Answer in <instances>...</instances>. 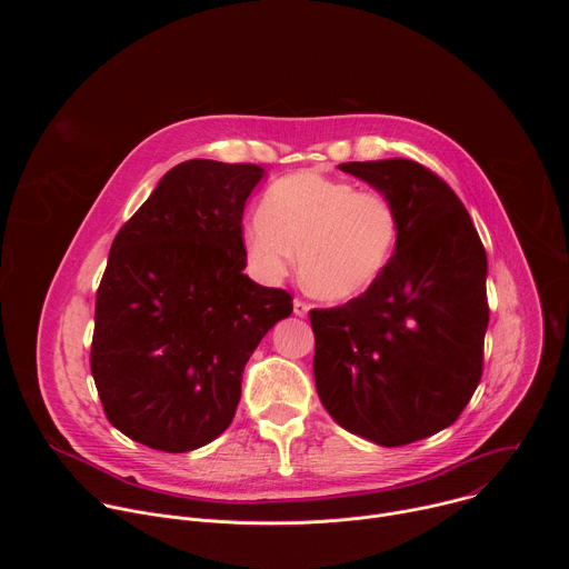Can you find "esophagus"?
Returning a JSON list of instances; mask_svg holds the SVG:
<instances>
[{"label": "esophagus", "instance_id": "34e87169", "mask_svg": "<svg viewBox=\"0 0 569 569\" xmlns=\"http://www.w3.org/2000/svg\"><path fill=\"white\" fill-rule=\"evenodd\" d=\"M292 310H295L297 317H306L308 310H310V303L303 301V299H295V301H292Z\"/></svg>", "mask_w": 569, "mask_h": 569}]
</instances>
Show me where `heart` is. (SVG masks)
Returning <instances> with one entry per match:
<instances>
[{"mask_svg": "<svg viewBox=\"0 0 569 569\" xmlns=\"http://www.w3.org/2000/svg\"><path fill=\"white\" fill-rule=\"evenodd\" d=\"M398 229V209L382 191L299 171L266 191L261 216L246 227V252L268 279L283 277L299 252L303 286L321 299L345 301L382 274Z\"/></svg>", "mask_w": 569, "mask_h": 569, "instance_id": "1", "label": "heart"}]
</instances>
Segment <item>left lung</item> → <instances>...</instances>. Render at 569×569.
<instances>
[{"mask_svg": "<svg viewBox=\"0 0 569 569\" xmlns=\"http://www.w3.org/2000/svg\"><path fill=\"white\" fill-rule=\"evenodd\" d=\"M400 216L393 257L360 297L312 308L315 385L345 430L396 448L452 426L489 327L486 252L457 193L412 159L349 161Z\"/></svg>", "mask_w": 569, "mask_h": 569, "instance_id": "left-lung-1", "label": "left lung"}]
</instances>
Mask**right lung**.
I'll list each match as a JSON object with an SVG mask.
<instances>
[{
	"instance_id": "right-lung-1",
	"label": "right lung",
	"mask_w": 569,
	"mask_h": 569,
	"mask_svg": "<svg viewBox=\"0 0 569 569\" xmlns=\"http://www.w3.org/2000/svg\"><path fill=\"white\" fill-rule=\"evenodd\" d=\"M261 178L257 164L182 161L114 236L90 367L108 421L152 450L222 435L242 369L292 312L290 292L242 274V209Z\"/></svg>"
}]
</instances>
